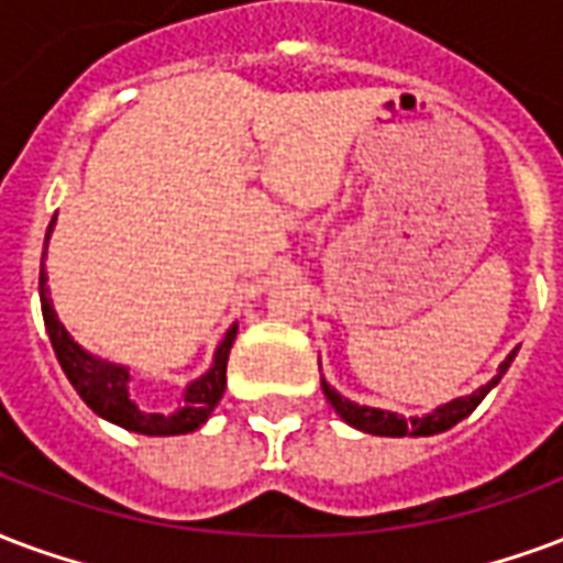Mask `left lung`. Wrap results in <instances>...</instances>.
Wrapping results in <instances>:
<instances>
[{
    "instance_id": "1",
    "label": "left lung",
    "mask_w": 563,
    "mask_h": 563,
    "mask_svg": "<svg viewBox=\"0 0 563 563\" xmlns=\"http://www.w3.org/2000/svg\"><path fill=\"white\" fill-rule=\"evenodd\" d=\"M516 352L504 357V364L498 366V376H493V382H486L483 387L472 390L468 397H456L451 402H444L439 409H432L430 415H397V411H387V409H369V406H357L352 399H345L343 394H336L334 387L328 385L322 378V390L324 399L334 406V411L340 418L349 423V427H355L361 432H369V435H387V439H402V435H411V439H420V435H439V432L451 430L456 427L462 418H468L477 406H481V399L493 390L501 376L507 373V366L514 364Z\"/></svg>"
}]
</instances>
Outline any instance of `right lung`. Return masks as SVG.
I'll return each mask as SVG.
<instances>
[{
	"label": "right lung",
	"mask_w": 563,
	"mask_h": 563,
	"mask_svg": "<svg viewBox=\"0 0 563 563\" xmlns=\"http://www.w3.org/2000/svg\"><path fill=\"white\" fill-rule=\"evenodd\" d=\"M53 227H56V218L49 220L47 241ZM44 256H47V247H44ZM37 289H41V313H44V324H47L53 352L59 357L62 369H65V376H68V382L74 385V390L80 394L82 402H86L98 418L110 420V423L122 427V430L140 432V435H185V432L199 430V427L211 418V411H214V406H218L220 397H223V390H227V361L229 349H232L235 334H239V322L232 324L227 331V336L220 340V345L214 349V361H211V366H208L202 376L194 378V382L185 387L178 409L145 411L140 409L136 399L131 397V369L124 364H112L107 357L91 355V352H86V349L65 331V324L59 322V316L53 310V301H49L44 262H41Z\"/></svg>",
	"instance_id": "1"
}]
</instances>
